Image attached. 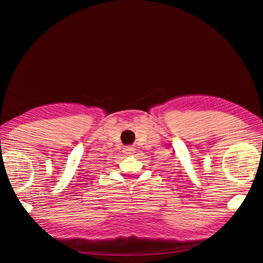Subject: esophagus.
<instances>
[{
	"label": "esophagus",
	"instance_id": "esophagus-1",
	"mask_svg": "<svg viewBox=\"0 0 263 263\" xmlns=\"http://www.w3.org/2000/svg\"><path fill=\"white\" fill-rule=\"evenodd\" d=\"M135 151H136V149H135L134 147H127V148H125V154L128 155V156H133L135 154Z\"/></svg>",
	"mask_w": 263,
	"mask_h": 263
}]
</instances>
